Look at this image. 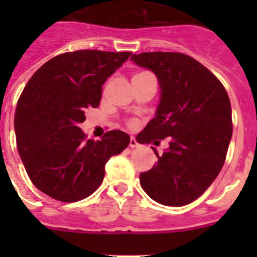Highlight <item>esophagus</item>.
Returning <instances> with one entry per match:
<instances>
[{
    "instance_id": "obj_1",
    "label": "esophagus",
    "mask_w": 257,
    "mask_h": 257,
    "mask_svg": "<svg viewBox=\"0 0 257 257\" xmlns=\"http://www.w3.org/2000/svg\"><path fill=\"white\" fill-rule=\"evenodd\" d=\"M130 147L131 148H139L140 147V144L138 143V140H136L135 138H133V136H131V139H130Z\"/></svg>"
}]
</instances>
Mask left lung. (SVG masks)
Instances as JSON below:
<instances>
[{
  "instance_id": "8db88e82",
  "label": "left lung",
  "mask_w": 257,
  "mask_h": 257,
  "mask_svg": "<svg viewBox=\"0 0 257 257\" xmlns=\"http://www.w3.org/2000/svg\"><path fill=\"white\" fill-rule=\"evenodd\" d=\"M131 60L152 70L160 83L156 115L138 135V143L169 138V148L156 165L140 174V185L165 206L188 205L216 179L233 134L228 92L196 59L180 52H143Z\"/></svg>"
}]
</instances>
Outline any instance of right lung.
Here are the masks:
<instances>
[{
    "label": "right lung",
    "mask_w": 257,
    "mask_h": 257,
    "mask_svg": "<svg viewBox=\"0 0 257 257\" xmlns=\"http://www.w3.org/2000/svg\"><path fill=\"white\" fill-rule=\"evenodd\" d=\"M131 52L79 50L50 59L18 101L14 128L18 152L32 183L61 202L83 199L99 188L109 158L127 148L130 136L108 131L86 140L79 123L100 103L101 86Z\"/></svg>",
    "instance_id": "right-lung-1"
}]
</instances>
